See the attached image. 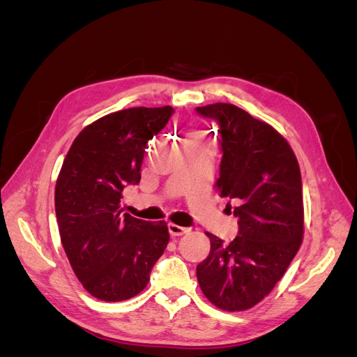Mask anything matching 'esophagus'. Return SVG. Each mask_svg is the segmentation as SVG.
Instances as JSON below:
<instances>
[{
	"label": "esophagus",
	"mask_w": 357,
	"mask_h": 357,
	"mask_svg": "<svg viewBox=\"0 0 357 357\" xmlns=\"http://www.w3.org/2000/svg\"><path fill=\"white\" fill-rule=\"evenodd\" d=\"M168 231L172 236H181L190 231V228H185V226H178L176 223H168Z\"/></svg>",
	"instance_id": "1"
}]
</instances>
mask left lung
I'll return each instance as SVG.
<instances>
[{
	"instance_id": "left-lung-1",
	"label": "left lung",
	"mask_w": 357,
	"mask_h": 357,
	"mask_svg": "<svg viewBox=\"0 0 357 357\" xmlns=\"http://www.w3.org/2000/svg\"><path fill=\"white\" fill-rule=\"evenodd\" d=\"M218 125L222 146L220 197L238 207V235L225 244L208 234V257L197 266L202 294L220 310L244 311L280 282L304 234L301 171L294 150L275 129L234 104L197 107ZM231 208V204H228Z\"/></svg>"
}]
</instances>
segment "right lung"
<instances>
[{"label":"right lung","instance_id":"obj_1","mask_svg":"<svg viewBox=\"0 0 357 357\" xmlns=\"http://www.w3.org/2000/svg\"><path fill=\"white\" fill-rule=\"evenodd\" d=\"M172 113L165 105L107 114L75 137L63 159L55 188L61 241L74 274L101 301L138 295L167 248V223L122 214L121 198L139 183L147 143Z\"/></svg>","mask_w":357,"mask_h":357}]
</instances>
